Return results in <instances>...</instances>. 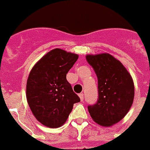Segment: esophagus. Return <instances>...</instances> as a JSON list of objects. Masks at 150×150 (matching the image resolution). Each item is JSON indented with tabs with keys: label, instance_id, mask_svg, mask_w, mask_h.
I'll return each mask as SVG.
<instances>
[{
	"label": "esophagus",
	"instance_id": "1",
	"mask_svg": "<svg viewBox=\"0 0 150 150\" xmlns=\"http://www.w3.org/2000/svg\"><path fill=\"white\" fill-rule=\"evenodd\" d=\"M79 98H80V100L81 101H83V100H84V94L82 93H79Z\"/></svg>",
	"mask_w": 150,
	"mask_h": 150
}]
</instances>
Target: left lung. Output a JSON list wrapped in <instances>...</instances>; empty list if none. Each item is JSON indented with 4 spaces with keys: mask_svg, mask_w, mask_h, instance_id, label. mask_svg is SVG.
<instances>
[{
    "mask_svg": "<svg viewBox=\"0 0 150 150\" xmlns=\"http://www.w3.org/2000/svg\"><path fill=\"white\" fill-rule=\"evenodd\" d=\"M98 79V100L89 106V114L96 123L110 127L128 114L135 96L134 82L121 61L111 54H87Z\"/></svg>",
    "mask_w": 150,
    "mask_h": 150,
    "instance_id": "left-lung-1",
    "label": "left lung"
}]
</instances>
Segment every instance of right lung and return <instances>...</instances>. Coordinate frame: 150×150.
<instances>
[{
    "mask_svg": "<svg viewBox=\"0 0 150 150\" xmlns=\"http://www.w3.org/2000/svg\"><path fill=\"white\" fill-rule=\"evenodd\" d=\"M79 55L62 49L51 50L30 71L26 84V100L34 117L50 128L65 123L73 105L80 102L66 79Z\"/></svg>",
    "mask_w": 150,
    "mask_h": 150,
    "instance_id": "right-lung-1",
    "label": "right lung"
}]
</instances>
